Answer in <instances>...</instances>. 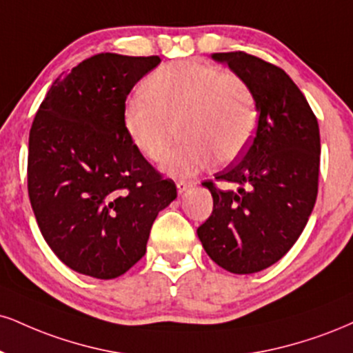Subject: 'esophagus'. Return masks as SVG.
<instances>
[{"label": "esophagus", "instance_id": "1", "mask_svg": "<svg viewBox=\"0 0 353 353\" xmlns=\"http://www.w3.org/2000/svg\"><path fill=\"white\" fill-rule=\"evenodd\" d=\"M176 185H177V192L184 194L189 188H192V182H190V181H177Z\"/></svg>", "mask_w": 353, "mask_h": 353}]
</instances>
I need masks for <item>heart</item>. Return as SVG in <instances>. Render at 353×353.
I'll use <instances>...</instances> for the list:
<instances>
[{
	"instance_id": "obj_1",
	"label": "heart",
	"mask_w": 353,
	"mask_h": 353,
	"mask_svg": "<svg viewBox=\"0 0 353 353\" xmlns=\"http://www.w3.org/2000/svg\"><path fill=\"white\" fill-rule=\"evenodd\" d=\"M256 100L239 74L209 63L171 62L151 72L143 95L125 105V128L141 154L161 163L177 134L184 141L169 154L165 171L189 177L217 158L236 159L256 128Z\"/></svg>"
}]
</instances>
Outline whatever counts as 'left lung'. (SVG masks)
<instances>
[{
    "label": "left lung",
    "mask_w": 353,
    "mask_h": 353,
    "mask_svg": "<svg viewBox=\"0 0 353 353\" xmlns=\"http://www.w3.org/2000/svg\"><path fill=\"white\" fill-rule=\"evenodd\" d=\"M212 59L248 82L258 123L239 159L215 174V181L202 182L214 197V210L197 235L219 266L250 274L281 260L307 223L319 185V125L283 69L241 50ZM217 181L237 190H220Z\"/></svg>",
    "instance_id": "1"
}]
</instances>
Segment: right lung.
<instances>
[{"mask_svg": "<svg viewBox=\"0 0 353 353\" xmlns=\"http://www.w3.org/2000/svg\"><path fill=\"white\" fill-rule=\"evenodd\" d=\"M159 62L158 55H92L55 79L32 121L29 201L50 250L77 273L125 274L146 253L159 212L177 197L123 120L131 88Z\"/></svg>", "mask_w": 353, "mask_h": 353, "instance_id": "add662e5", "label": "right lung"}]
</instances>
